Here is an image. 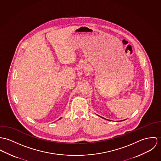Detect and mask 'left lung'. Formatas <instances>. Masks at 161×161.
Segmentation results:
<instances>
[{
  "instance_id": "left-lung-1",
  "label": "left lung",
  "mask_w": 161,
  "mask_h": 161,
  "mask_svg": "<svg viewBox=\"0 0 161 161\" xmlns=\"http://www.w3.org/2000/svg\"><path fill=\"white\" fill-rule=\"evenodd\" d=\"M98 116H99V115H98ZM101 117V118H103V119H105L104 118H103V117ZM121 121H124V120H121Z\"/></svg>"
}]
</instances>
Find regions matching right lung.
Masks as SVG:
<instances>
[{"instance_id":"obj_1","label":"right lung","mask_w":161,"mask_h":161,"mask_svg":"<svg viewBox=\"0 0 161 161\" xmlns=\"http://www.w3.org/2000/svg\"><path fill=\"white\" fill-rule=\"evenodd\" d=\"M62 119V117H61V118H60V119Z\"/></svg>"}]
</instances>
